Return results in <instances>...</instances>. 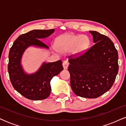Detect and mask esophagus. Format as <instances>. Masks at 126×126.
<instances>
[{
    "label": "esophagus",
    "mask_w": 126,
    "mask_h": 126,
    "mask_svg": "<svg viewBox=\"0 0 126 126\" xmlns=\"http://www.w3.org/2000/svg\"><path fill=\"white\" fill-rule=\"evenodd\" d=\"M63 66L64 69H67L68 67V63L67 61H63Z\"/></svg>",
    "instance_id": "obj_1"
}]
</instances>
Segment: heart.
<instances>
[{
  "instance_id": "1",
  "label": "heart",
  "mask_w": 126,
  "mask_h": 126,
  "mask_svg": "<svg viewBox=\"0 0 126 126\" xmlns=\"http://www.w3.org/2000/svg\"><path fill=\"white\" fill-rule=\"evenodd\" d=\"M90 44L89 39L85 35L65 34L56 39L55 46L57 51L66 53L72 50L75 54L84 53Z\"/></svg>"
}]
</instances>
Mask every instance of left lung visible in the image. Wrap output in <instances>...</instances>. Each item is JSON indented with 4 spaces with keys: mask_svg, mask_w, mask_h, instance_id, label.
<instances>
[{
    "mask_svg": "<svg viewBox=\"0 0 126 126\" xmlns=\"http://www.w3.org/2000/svg\"><path fill=\"white\" fill-rule=\"evenodd\" d=\"M94 45L83 54L69 59L68 70L73 92L83 98H95L112 87L118 71V52L108 37L90 31Z\"/></svg>",
    "mask_w": 126,
    "mask_h": 126,
    "instance_id": "8db88e82",
    "label": "left lung"
}]
</instances>
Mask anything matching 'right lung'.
<instances>
[{
	"mask_svg": "<svg viewBox=\"0 0 126 126\" xmlns=\"http://www.w3.org/2000/svg\"><path fill=\"white\" fill-rule=\"evenodd\" d=\"M54 32L52 30H34L22 34L14 41L9 54L8 72L14 89L26 98L31 100L46 99L51 92L50 81L63 70L61 60L51 63L44 62L35 73L24 71L21 60L23 54L31 46L49 49L41 39L47 38Z\"/></svg>",
	"mask_w": 126,
	"mask_h": 126,
	"instance_id": "right-lung-1",
	"label": "right lung"
}]
</instances>
